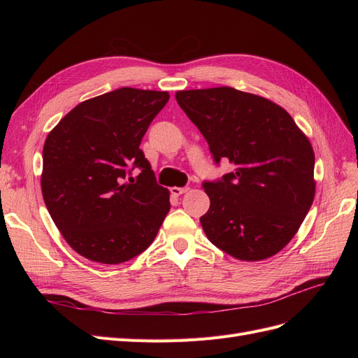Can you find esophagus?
Wrapping results in <instances>:
<instances>
[{"label":"esophagus","instance_id":"obj_1","mask_svg":"<svg viewBox=\"0 0 358 358\" xmlns=\"http://www.w3.org/2000/svg\"><path fill=\"white\" fill-rule=\"evenodd\" d=\"M188 189H189L188 187H183V188L173 187V188H170V192H171L175 197H179V196H182V194H185Z\"/></svg>","mask_w":358,"mask_h":358}]
</instances>
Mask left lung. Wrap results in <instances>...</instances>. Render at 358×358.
<instances>
[{"label":"left lung","mask_w":358,"mask_h":358,"mask_svg":"<svg viewBox=\"0 0 358 358\" xmlns=\"http://www.w3.org/2000/svg\"><path fill=\"white\" fill-rule=\"evenodd\" d=\"M176 101L216 164L229 159L236 166L203 182L210 199L200 218L208 239L243 262L275 255L294 237L315 196L308 137L280 106L230 86L178 91Z\"/></svg>","instance_id":"obj_1"}]
</instances>
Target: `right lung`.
<instances>
[{
	"label": "right lung",
	"mask_w": 358,
	"mask_h": 358,
	"mask_svg": "<svg viewBox=\"0 0 358 358\" xmlns=\"http://www.w3.org/2000/svg\"><path fill=\"white\" fill-rule=\"evenodd\" d=\"M169 99L115 90L78 104L48 134L43 200L66 242L91 262L119 264L142 254L170 210V192L138 148Z\"/></svg>",
	"instance_id": "add662e5"
}]
</instances>
